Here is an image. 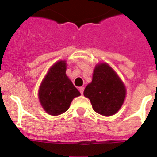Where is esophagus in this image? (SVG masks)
Listing matches in <instances>:
<instances>
[{
  "instance_id": "1",
  "label": "esophagus",
  "mask_w": 157,
  "mask_h": 157,
  "mask_svg": "<svg viewBox=\"0 0 157 157\" xmlns=\"http://www.w3.org/2000/svg\"><path fill=\"white\" fill-rule=\"evenodd\" d=\"M84 90H85V88H84V87H80V88H79V91L81 92V94H83Z\"/></svg>"
}]
</instances>
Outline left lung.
<instances>
[{
    "label": "left lung",
    "instance_id": "1",
    "mask_svg": "<svg viewBox=\"0 0 157 157\" xmlns=\"http://www.w3.org/2000/svg\"><path fill=\"white\" fill-rule=\"evenodd\" d=\"M125 87L111 67L100 63L94 68L92 82L86 86L84 95L90 98L93 109L103 116L117 113L124 103Z\"/></svg>",
    "mask_w": 157,
    "mask_h": 157
}]
</instances>
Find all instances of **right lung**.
Returning a JSON list of instances; mask_svg holds the SVG:
<instances>
[{
	"label": "right lung",
	"instance_id": "1",
	"mask_svg": "<svg viewBox=\"0 0 157 157\" xmlns=\"http://www.w3.org/2000/svg\"><path fill=\"white\" fill-rule=\"evenodd\" d=\"M81 95L66 76V62L54 64L43 80L39 90V99L45 112L58 116L68 109L74 98Z\"/></svg>",
	"mask_w": 157,
	"mask_h": 157
}]
</instances>
